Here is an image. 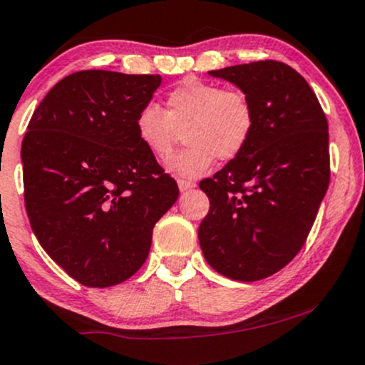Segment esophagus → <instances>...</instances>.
<instances>
[{
  "mask_svg": "<svg viewBox=\"0 0 365 365\" xmlns=\"http://www.w3.org/2000/svg\"><path fill=\"white\" fill-rule=\"evenodd\" d=\"M178 184H179V190L181 191H187V190H191V187L197 186L193 181H186V179H179Z\"/></svg>",
  "mask_w": 365,
  "mask_h": 365,
  "instance_id": "34e87169",
  "label": "esophagus"
}]
</instances>
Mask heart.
<instances>
[{
	"instance_id": "1",
	"label": "heart",
	"mask_w": 365,
	"mask_h": 365,
	"mask_svg": "<svg viewBox=\"0 0 365 365\" xmlns=\"http://www.w3.org/2000/svg\"><path fill=\"white\" fill-rule=\"evenodd\" d=\"M256 130V109L245 92L222 88L190 76L165 97V111L148 104L137 113L135 134L151 156L165 162L182 134L187 148L170 168L184 178H198L214 160L231 162L249 146Z\"/></svg>"
}]
</instances>
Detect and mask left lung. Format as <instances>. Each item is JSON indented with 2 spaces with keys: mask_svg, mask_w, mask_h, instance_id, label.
I'll return each mask as SVG.
<instances>
[{
  "mask_svg": "<svg viewBox=\"0 0 365 365\" xmlns=\"http://www.w3.org/2000/svg\"><path fill=\"white\" fill-rule=\"evenodd\" d=\"M210 76L250 97L256 130L238 158L200 181L210 202L200 247L221 275L261 280L296 257L315 222L331 179L327 118L307 80L284 62L230 66Z\"/></svg>",
  "mask_w": 365,
  "mask_h": 365,
  "instance_id": "8db88e82",
  "label": "left lung"
}]
</instances>
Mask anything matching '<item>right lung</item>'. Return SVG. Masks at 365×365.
<instances>
[{
    "instance_id": "right-lung-1",
    "label": "right lung",
    "mask_w": 365,
    "mask_h": 365,
    "mask_svg": "<svg viewBox=\"0 0 365 365\" xmlns=\"http://www.w3.org/2000/svg\"><path fill=\"white\" fill-rule=\"evenodd\" d=\"M158 74L103 69L62 78L34 109L22 140L24 202L50 257L87 287L130 278L153 228L179 197L135 134Z\"/></svg>"
}]
</instances>
